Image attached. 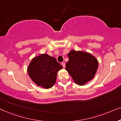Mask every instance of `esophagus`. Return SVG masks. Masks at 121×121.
<instances>
[{"label":"esophagus","mask_w":121,"mask_h":121,"mask_svg":"<svg viewBox=\"0 0 121 121\" xmlns=\"http://www.w3.org/2000/svg\"><path fill=\"white\" fill-rule=\"evenodd\" d=\"M61 65L62 66H63L64 68H65V64L64 63V62H62Z\"/></svg>","instance_id":"esophagus-1"}]
</instances>
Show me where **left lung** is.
Here are the masks:
<instances>
[{"mask_svg":"<svg viewBox=\"0 0 121 121\" xmlns=\"http://www.w3.org/2000/svg\"><path fill=\"white\" fill-rule=\"evenodd\" d=\"M67 55L69 61L66 64V70L74 82L82 86L91 81L99 67L97 59L89 52L73 50Z\"/></svg>","mask_w":121,"mask_h":121,"instance_id":"left-lung-1","label":"left lung"}]
</instances>
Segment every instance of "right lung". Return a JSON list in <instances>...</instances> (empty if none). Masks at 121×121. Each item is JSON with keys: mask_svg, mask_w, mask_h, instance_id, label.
<instances>
[{"mask_svg": "<svg viewBox=\"0 0 121 121\" xmlns=\"http://www.w3.org/2000/svg\"><path fill=\"white\" fill-rule=\"evenodd\" d=\"M62 69V66L55 58L43 54L31 60L27 71L30 78L37 86L48 89L55 83L57 72Z\"/></svg>", "mask_w": 121, "mask_h": 121, "instance_id": "1", "label": "right lung"}]
</instances>
